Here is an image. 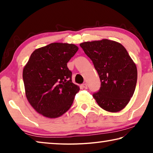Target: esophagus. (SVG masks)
<instances>
[{
  "label": "esophagus",
  "mask_w": 153,
  "mask_h": 153,
  "mask_svg": "<svg viewBox=\"0 0 153 153\" xmlns=\"http://www.w3.org/2000/svg\"><path fill=\"white\" fill-rule=\"evenodd\" d=\"M82 86L84 87L85 89H87V88H88V86H87L86 83H84V84H82Z\"/></svg>",
  "instance_id": "esophagus-1"
}]
</instances>
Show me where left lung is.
<instances>
[{"instance_id": "obj_1", "label": "left lung", "mask_w": 153, "mask_h": 153, "mask_svg": "<svg viewBox=\"0 0 153 153\" xmlns=\"http://www.w3.org/2000/svg\"><path fill=\"white\" fill-rule=\"evenodd\" d=\"M79 46L92 60L101 82L99 91L93 94L98 105L108 112L122 110L133 97L138 76L128 51L120 43L107 39Z\"/></svg>"}]
</instances>
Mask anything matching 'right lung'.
Segmentation results:
<instances>
[{"label": "right lung", "instance_id": "right-lung-1", "mask_svg": "<svg viewBox=\"0 0 153 153\" xmlns=\"http://www.w3.org/2000/svg\"><path fill=\"white\" fill-rule=\"evenodd\" d=\"M78 47L74 44L55 42L33 52L23 70L25 96L38 113L56 118L73 104L79 87L72 82L67 63Z\"/></svg>", "mask_w": 153, "mask_h": 153}]
</instances>
